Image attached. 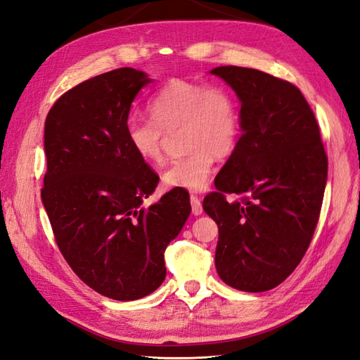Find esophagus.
<instances>
[{"instance_id": "34e87169", "label": "esophagus", "mask_w": 360, "mask_h": 360, "mask_svg": "<svg viewBox=\"0 0 360 360\" xmlns=\"http://www.w3.org/2000/svg\"><path fill=\"white\" fill-rule=\"evenodd\" d=\"M190 202H191V212H193V214H200L204 210H202V202H200V199L195 195L190 196Z\"/></svg>"}]
</instances>
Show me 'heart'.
Returning a JSON list of instances; mask_svg holds the SVG:
<instances>
[{"label":"heart","mask_w":360,"mask_h":360,"mask_svg":"<svg viewBox=\"0 0 360 360\" xmlns=\"http://www.w3.org/2000/svg\"><path fill=\"white\" fill-rule=\"evenodd\" d=\"M152 118L130 116L125 138L141 161L150 165L164 162L167 133L182 127L186 156L173 161L162 174L169 188L204 190L210 182L214 155L229 156L235 150L240 115L231 91L219 84L170 79L148 99Z\"/></svg>","instance_id":"obj_1"}]
</instances>
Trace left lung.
<instances>
[{
  "label": "left lung",
  "mask_w": 360,
  "mask_h": 360,
  "mask_svg": "<svg viewBox=\"0 0 360 360\" xmlns=\"http://www.w3.org/2000/svg\"><path fill=\"white\" fill-rule=\"evenodd\" d=\"M240 101L242 135L202 207L218 224L214 264L230 287L259 293L302 261L319 221L328 156L302 91L256 69L216 67ZM227 194L240 198L229 203Z\"/></svg>",
  "instance_id": "1"
}]
</instances>
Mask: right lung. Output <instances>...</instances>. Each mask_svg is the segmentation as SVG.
I'll list each match as a JSON object with an SVG mask.
<instances>
[{
	"label": "right lung",
	"instance_id": "1",
	"mask_svg": "<svg viewBox=\"0 0 360 360\" xmlns=\"http://www.w3.org/2000/svg\"><path fill=\"white\" fill-rule=\"evenodd\" d=\"M147 82L131 67L82 81L56 99L44 125L41 199L56 245L82 282L115 300H136L161 285L165 248L191 212L181 188L141 207L160 176L133 153L125 122Z\"/></svg>",
	"mask_w": 360,
	"mask_h": 360
}]
</instances>
